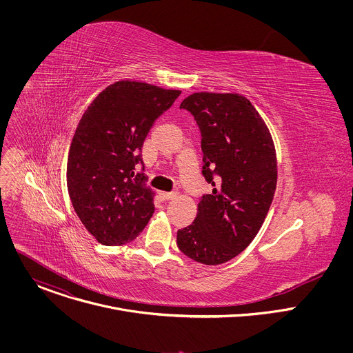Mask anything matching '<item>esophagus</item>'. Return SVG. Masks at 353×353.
<instances>
[{"label":"esophagus","instance_id":"esophagus-1","mask_svg":"<svg viewBox=\"0 0 353 353\" xmlns=\"http://www.w3.org/2000/svg\"><path fill=\"white\" fill-rule=\"evenodd\" d=\"M159 196H161L162 201H169V199H173L176 196V194L174 192H165V191H162V192H159Z\"/></svg>","mask_w":353,"mask_h":353}]
</instances>
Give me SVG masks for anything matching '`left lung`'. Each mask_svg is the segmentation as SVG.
<instances>
[{"label":"left lung","instance_id":"1","mask_svg":"<svg viewBox=\"0 0 353 353\" xmlns=\"http://www.w3.org/2000/svg\"><path fill=\"white\" fill-rule=\"evenodd\" d=\"M180 109L201 132L204 179L215 188L199 198L191 225L177 230V247L188 259L223 264L253 241L276 188L271 134L250 100L239 93L198 92Z\"/></svg>","mask_w":353,"mask_h":353}]
</instances>
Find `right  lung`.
Wrapping results in <instances>:
<instances>
[{"label": "right lung", "mask_w": 353, "mask_h": 353, "mask_svg": "<svg viewBox=\"0 0 353 353\" xmlns=\"http://www.w3.org/2000/svg\"><path fill=\"white\" fill-rule=\"evenodd\" d=\"M180 93L119 81L100 92L83 113L70 148L67 185L78 218L99 243H128L154 215L141 148ZM137 164L143 165L141 172Z\"/></svg>", "instance_id": "1"}]
</instances>
